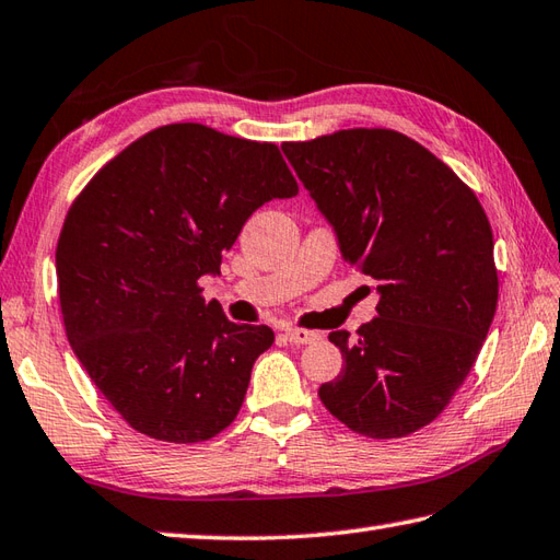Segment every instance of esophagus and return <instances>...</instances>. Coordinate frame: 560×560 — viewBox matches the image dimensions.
<instances>
[{"mask_svg": "<svg viewBox=\"0 0 560 560\" xmlns=\"http://www.w3.org/2000/svg\"><path fill=\"white\" fill-rule=\"evenodd\" d=\"M284 340L290 345H308L318 340L316 330H306V328H288L284 330Z\"/></svg>", "mask_w": 560, "mask_h": 560, "instance_id": "obj_1", "label": "esophagus"}]
</instances>
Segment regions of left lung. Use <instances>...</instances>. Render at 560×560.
Returning <instances> with one entry per match:
<instances>
[{
    "instance_id": "8db88e82",
    "label": "left lung",
    "mask_w": 560,
    "mask_h": 560,
    "mask_svg": "<svg viewBox=\"0 0 560 560\" xmlns=\"http://www.w3.org/2000/svg\"><path fill=\"white\" fill-rule=\"evenodd\" d=\"M340 244L376 280V318L318 388L345 427L402 439L431 424L475 366L499 304L493 234L475 191L424 145L393 129H345L282 143Z\"/></svg>"
}]
</instances>
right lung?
<instances>
[{
  "instance_id": "1",
  "label": "right lung",
  "mask_w": 560,
  "mask_h": 560,
  "mask_svg": "<svg viewBox=\"0 0 560 560\" xmlns=\"http://www.w3.org/2000/svg\"><path fill=\"white\" fill-rule=\"evenodd\" d=\"M300 191L276 143L167 124L124 148L71 203L57 242L73 354L131 429L167 443L218 436L276 340L206 302L244 222Z\"/></svg>"
}]
</instances>
